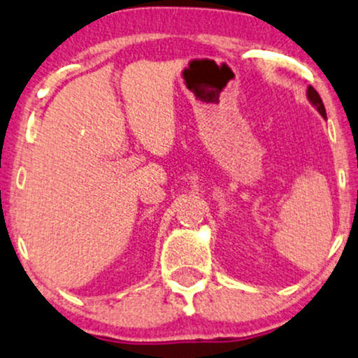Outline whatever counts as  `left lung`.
Returning <instances> with one entry per match:
<instances>
[{
  "label": "left lung",
  "instance_id": "8db88e82",
  "mask_svg": "<svg viewBox=\"0 0 358 358\" xmlns=\"http://www.w3.org/2000/svg\"><path fill=\"white\" fill-rule=\"evenodd\" d=\"M308 97H310V101L316 106V109L320 110V114H322L323 117H327V113H324V106H323L322 97H320V94L316 92V90L311 87V85H310V87H308Z\"/></svg>",
  "mask_w": 358,
  "mask_h": 358
}]
</instances>
